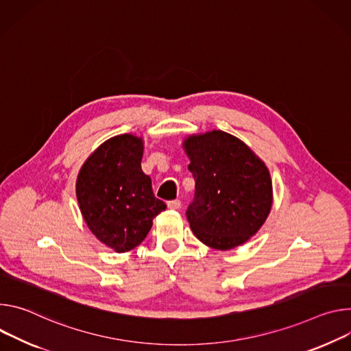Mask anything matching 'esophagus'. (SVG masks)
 I'll list each match as a JSON object with an SVG mask.
<instances>
[{"instance_id": "34e87169", "label": "esophagus", "mask_w": 351, "mask_h": 351, "mask_svg": "<svg viewBox=\"0 0 351 351\" xmlns=\"http://www.w3.org/2000/svg\"><path fill=\"white\" fill-rule=\"evenodd\" d=\"M167 206H169V209H171V210H177V209L181 208V202H180L178 199H174V201H170V202L167 204Z\"/></svg>"}]
</instances>
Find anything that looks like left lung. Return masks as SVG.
I'll list each match as a JSON object with an SVG mask.
<instances>
[{
    "label": "left lung",
    "instance_id": "obj_1",
    "mask_svg": "<svg viewBox=\"0 0 351 351\" xmlns=\"http://www.w3.org/2000/svg\"><path fill=\"white\" fill-rule=\"evenodd\" d=\"M195 178L189 227L205 245L227 251L247 243L266 221L274 188L266 165L237 136L220 130L182 142Z\"/></svg>",
    "mask_w": 351,
    "mask_h": 351
}]
</instances>
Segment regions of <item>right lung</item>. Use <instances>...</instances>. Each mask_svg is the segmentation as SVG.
<instances>
[{"label": "right lung", "instance_id": "add662e5", "mask_svg": "<svg viewBox=\"0 0 351 351\" xmlns=\"http://www.w3.org/2000/svg\"><path fill=\"white\" fill-rule=\"evenodd\" d=\"M143 149L142 136H112L89 156L76 178V198L88 228L119 254L138 247L153 219L166 209L142 171Z\"/></svg>", "mask_w": 351, "mask_h": 351}]
</instances>
